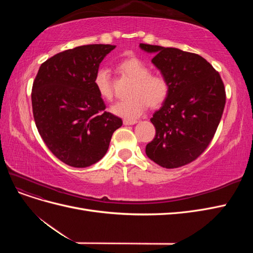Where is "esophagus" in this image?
<instances>
[{"instance_id": "1", "label": "esophagus", "mask_w": 253, "mask_h": 253, "mask_svg": "<svg viewBox=\"0 0 253 253\" xmlns=\"http://www.w3.org/2000/svg\"><path fill=\"white\" fill-rule=\"evenodd\" d=\"M135 124H137V120H124V125L125 126H133V125H135Z\"/></svg>"}]
</instances>
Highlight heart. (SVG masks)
<instances>
[{
    "mask_svg": "<svg viewBox=\"0 0 253 253\" xmlns=\"http://www.w3.org/2000/svg\"><path fill=\"white\" fill-rule=\"evenodd\" d=\"M118 68L126 77L133 80L126 100L115 103L111 111L119 117L134 120L147 110L157 109L164 104L169 96V82L159 74H150V67L139 58L129 57L121 60ZM95 87L104 100L111 101L114 97L111 76L108 68L101 67L94 76Z\"/></svg>",
    "mask_w": 253,
    "mask_h": 253,
    "instance_id": "obj_1",
    "label": "heart"
}]
</instances>
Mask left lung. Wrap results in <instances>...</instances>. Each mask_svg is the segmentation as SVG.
<instances>
[{
	"mask_svg": "<svg viewBox=\"0 0 253 253\" xmlns=\"http://www.w3.org/2000/svg\"><path fill=\"white\" fill-rule=\"evenodd\" d=\"M169 82L163 106L151 118L156 135L145 147L155 164L174 169L193 162L211 142L223 115L226 91L213 66L196 53L140 43Z\"/></svg>",
	"mask_w": 253,
	"mask_h": 253,
	"instance_id": "8db88e82",
	"label": "left lung"
}]
</instances>
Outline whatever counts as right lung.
<instances>
[{
    "label": "right lung",
    "mask_w": 253,
    "mask_h": 253,
    "mask_svg": "<svg viewBox=\"0 0 253 253\" xmlns=\"http://www.w3.org/2000/svg\"><path fill=\"white\" fill-rule=\"evenodd\" d=\"M115 45L89 44L67 49L41 64L33 84V113L38 131L61 162L86 168L108 152L122 120L105 112L94 76Z\"/></svg>",
    "instance_id": "obj_1"
}]
</instances>
